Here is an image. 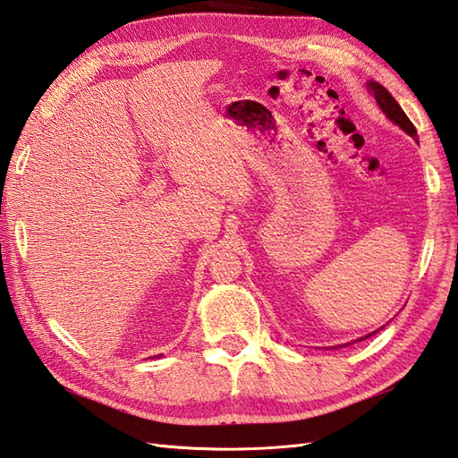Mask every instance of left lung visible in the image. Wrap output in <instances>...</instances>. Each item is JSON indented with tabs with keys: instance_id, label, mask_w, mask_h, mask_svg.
<instances>
[{
	"instance_id": "left-lung-1",
	"label": "left lung",
	"mask_w": 458,
	"mask_h": 458,
	"mask_svg": "<svg viewBox=\"0 0 458 458\" xmlns=\"http://www.w3.org/2000/svg\"><path fill=\"white\" fill-rule=\"evenodd\" d=\"M367 89L375 95V99H377V105L380 107V111L386 114V119L390 121V123H394L396 126H400V129L406 132L408 136H411L413 140L418 142V132H416V126L411 124V121L408 119L406 116V113L402 111V107L398 105V101L392 98V95L388 93V89L386 88H382V85L378 83V81H373L370 80L369 83H367ZM375 334V332H373ZM373 334H369V335H365V337H360V339H367V337H370ZM359 342V339H357Z\"/></svg>"
}]
</instances>
